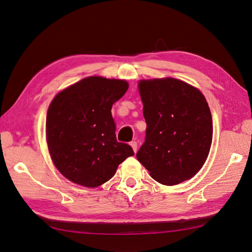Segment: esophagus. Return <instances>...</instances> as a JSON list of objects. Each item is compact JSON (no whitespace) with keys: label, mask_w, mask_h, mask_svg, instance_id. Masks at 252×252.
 <instances>
[{"label":"esophagus","mask_w":252,"mask_h":252,"mask_svg":"<svg viewBox=\"0 0 252 252\" xmlns=\"http://www.w3.org/2000/svg\"><path fill=\"white\" fill-rule=\"evenodd\" d=\"M130 145H131V147H132L133 151L136 152V150H138V143H136L135 141H133V142L130 143Z\"/></svg>","instance_id":"34e87169"}]
</instances>
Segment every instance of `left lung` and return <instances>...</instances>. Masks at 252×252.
Listing matches in <instances>:
<instances>
[{"mask_svg": "<svg viewBox=\"0 0 252 252\" xmlns=\"http://www.w3.org/2000/svg\"><path fill=\"white\" fill-rule=\"evenodd\" d=\"M146 136L136 158L152 179L177 185L202 168L212 142V118L199 89L172 78L142 80Z\"/></svg>", "mask_w": 252, "mask_h": 252, "instance_id": "1", "label": "left lung"}]
</instances>
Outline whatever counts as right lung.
I'll return each mask as SVG.
<instances>
[{
  "instance_id": "right-lung-1",
  "label": "right lung",
  "mask_w": 252,
  "mask_h": 252,
  "mask_svg": "<svg viewBox=\"0 0 252 252\" xmlns=\"http://www.w3.org/2000/svg\"><path fill=\"white\" fill-rule=\"evenodd\" d=\"M124 80L89 77L59 93L49 105L46 139L53 164L66 179L94 188L109 181L134 152L120 143L111 116L125 94Z\"/></svg>"
}]
</instances>
